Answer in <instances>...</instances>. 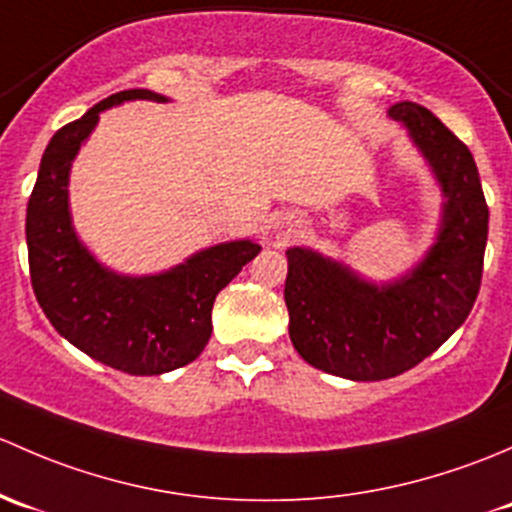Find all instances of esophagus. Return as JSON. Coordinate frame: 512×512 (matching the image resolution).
Returning <instances> with one entry per match:
<instances>
[{
	"instance_id": "34e87169",
	"label": "esophagus",
	"mask_w": 512,
	"mask_h": 512,
	"mask_svg": "<svg viewBox=\"0 0 512 512\" xmlns=\"http://www.w3.org/2000/svg\"><path fill=\"white\" fill-rule=\"evenodd\" d=\"M298 229H300V219L291 212L281 214V217L276 219V224H273V231H276V241H288L291 236L298 234Z\"/></svg>"
}]
</instances>
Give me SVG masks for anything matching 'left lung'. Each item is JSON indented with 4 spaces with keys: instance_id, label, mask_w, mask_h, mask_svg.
<instances>
[{
    "instance_id": "obj_1",
    "label": "left lung",
    "mask_w": 512,
    "mask_h": 512,
    "mask_svg": "<svg viewBox=\"0 0 512 512\" xmlns=\"http://www.w3.org/2000/svg\"><path fill=\"white\" fill-rule=\"evenodd\" d=\"M394 123L441 189V221L424 258L394 281L374 283L337 258L291 246L288 335L308 365L352 382L412 370L463 325L481 288L488 207L471 150L421 105L394 103Z\"/></svg>"
}]
</instances>
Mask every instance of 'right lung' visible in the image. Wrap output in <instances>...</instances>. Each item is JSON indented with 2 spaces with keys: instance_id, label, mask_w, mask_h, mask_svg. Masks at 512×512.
<instances>
[{
  "instance_id": "1",
  "label": "right lung",
  "mask_w": 512,
  "mask_h": 512,
  "mask_svg": "<svg viewBox=\"0 0 512 512\" xmlns=\"http://www.w3.org/2000/svg\"><path fill=\"white\" fill-rule=\"evenodd\" d=\"M128 100L167 103L133 88L100 100L81 120L63 125L44 150L26 207V246L36 300L59 335L93 360L128 374H162L189 365L212 337V308L261 246L224 241L167 271L128 276L103 266L73 229L68 179L100 113Z\"/></svg>"
}]
</instances>
